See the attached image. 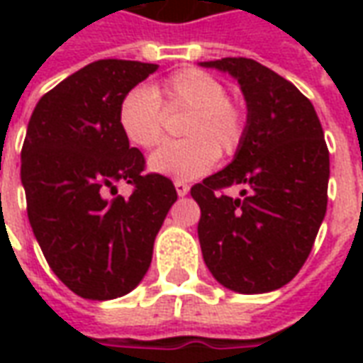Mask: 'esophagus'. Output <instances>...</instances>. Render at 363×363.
I'll return each instance as SVG.
<instances>
[{
	"label": "esophagus",
	"mask_w": 363,
	"mask_h": 363,
	"mask_svg": "<svg viewBox=\"0 0 363 363\" xmlns=\"http://www.w3.org/2000/svg\"><path fill=\"white\" fill-rule=\"evenodd\" d=\"M174 189H177V194H179V196H186V194H189L190 186L186 184V182L174 181Z\"/></svg>",
	"instance_id": "1"
}]
</instances>
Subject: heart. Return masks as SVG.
<instances>
[{
	"instance_id": "b5f03b06",
	"label": "heart",
	"mask_w": 363,
	"mask_h": 363,
	"mask_svg": "<svg viewBox=\"0 0 363 363\" xmlns=\"http://www.w3.org/2000/svg\"><path fill=\"white\" fill-rule=\"evenodd\" d=\"M189 111L181 124L184 140L161 145L151 153L153 173L177 181L206 174L216 157L233 155L243 143L247 116L243 106L225 96V85L196 67L169 75L153 89L138 85L122 96L118 126L128 142L150 150L163 140V111Z\"/></svg>"
}]
</instances>
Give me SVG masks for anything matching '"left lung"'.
I'll list each match as a JSON object with an SVG mask.
<instances>
[{"mask_svg":"<svg viewBox=\"0 0 363 363\" xmlns=\"http://www.w3.org/2000/svg\"><path fill=\"white\" fill-rule=\"evenodd\" d=\"M237 79L247 103L241 147L225 169L194 184L198 239L208 270L237 294H267L303 267L327 212L330 163L311 101L249 58L200 62ZM245 189L241 199L220 190Z\"/></svg>","mask_w":363,"mask_h":363,"instance_id":"obj_1","label":"left lung"}]
</instances>
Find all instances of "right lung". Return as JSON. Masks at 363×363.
I'll return each mask as SVG.
<instances>
[{
    "instance_id": "right-lung-1",
    "label": "right lung",
    "mask_w": 363,
    "mask_h": 363,
    "mask_svg": "<svg viewBox=\"0 0 363 363\" xmlns=\"http://www.w3.org/2000/svg\"><path fill=\"white\" fill-rule=\"evenodd\" d=\"M157 64L99 60L36 103L21 151V182L36 241L52 272L77 296H126L151 264L153 243L177 190L143 174L142 151L118 126L122 96ZM135 184L130 199H108L114 182Z\"/></svg>"
}]
</instances>
